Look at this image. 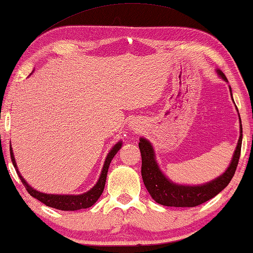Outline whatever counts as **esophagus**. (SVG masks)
<instances>
[{"instance_id": "obj_1", "label": "esophagus", "mask_w": 253, "mask_h": 253, "mask_svg": "<svg viewBox=\"0 0 253 253\" xmlns=\"http://www.w3.org/2000/svg\"><path fill=\"white\" fill-rule=\"evenodd\" d=\"M131 129H132L133 131H139V129H140V126H139L138 123L132 122V123H131Z\"/></svg>"}]
</instances>
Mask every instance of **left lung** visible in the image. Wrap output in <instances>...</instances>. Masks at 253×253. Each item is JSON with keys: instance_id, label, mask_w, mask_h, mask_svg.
I'll return each instance as SVG.
<instances>
[{"instance_id": "left-lung-1", "label": "left lung", "mask_w": 253, "mask_h": 253, "mask_svg": "<svg viewBox=\"0 0 253 253\" xmlns=\"http://www.w3.org/2000/svg\"><path fill=\"white\" fill-rule=\"evenodd\" d=\"M216 72L225 83H228V79L225 78L224 73L221 70L217 68ZM229 89H230L232 97L231 87H229ZM232 101H234V98H232ZM242 138L243 130L241 117H239V138L230 165L228 166L224 173H222L221 175L211 180V181L202 183V185L191 186L180 185V183L173 182L172 180L167 178L157 163L155 149H153L152 144L144 137H140L138 146L140 155H142V178L151 198L159 205L167 207H196L212 199L229 185L235 174L239 156H241Z\"/></svg>"}]
</instances>
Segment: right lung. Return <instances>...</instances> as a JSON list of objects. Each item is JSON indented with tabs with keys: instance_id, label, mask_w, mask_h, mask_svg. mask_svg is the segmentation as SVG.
Masks as SVG:
<instances>
[{
	"instance_id": "obj_1",
	"label": "right lung",
	"mask_w": 253,
	"mask_h": 253,
	"mask_svg": "<svg viewBox=\"0 0 253 253\" xmlns=\"http://www.w3.org/2000/svg\"><path fill=\"white\" fill-rule=\"evenodd\" d=\"M121 147H122V140L117 142L113 147H111L109 153L107 155L106 160H104L100 178H98L97 182L95 183L93 188H90L89 191L86 193H83V194H78V195L47 194V193H42L37 191V189H35L34 187L29 185V183L24 180V178L21 175V173H19L17 165H16V160H15L14 152H12L11 146H10V157H11V162L14 164V167L16 169V172H17L19 179H21V181L23 182V185H24L26 191L29 192V194L34 196L35 199L39 200V201L44 203V205H46L47 207H51V208H55V209H59V211H79V209L89 208V207L93 206L94 203L97 201L104 189L108 169H109L111 160H113L114 157L116 156V153L121 150Z\"/></svg>"
}]
</instances>
